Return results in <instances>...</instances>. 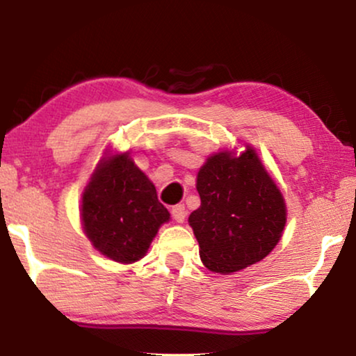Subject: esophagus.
<instances>
[{
	"label": "esophagus",
	"instance_id": "34e87169",
	"mask_svg": "<svg viewBox=\"0 0 356 356\" xmlns=\"http://www.w3.org/2000/svg\"><path fill=\"white\" fill-rule=\"evenodd\" d=\"M172 217L175 218V222L183 223L184 218H186V207L183 204H178V206L172 207Z\"/></svg>",
	"mask_w": 356,
	"mask_h": 356
}]
</instances>
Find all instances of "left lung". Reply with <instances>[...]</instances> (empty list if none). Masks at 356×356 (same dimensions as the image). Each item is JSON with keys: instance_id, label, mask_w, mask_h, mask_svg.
I'll return each instance as SVG.
<instances>
[{"instance_id": "8db88e82", "label": "left lung", "mask_w": 356, "mask_h": 356, "mask_svg": "<svg viewBox=\"0 0 356 356\" xmlns=\"http://www.w3.org/2000/svg\"><path fill=\"white\" fill-rule=\"evenodd\" d=\"M201 206L189 216L209 270L230 274L264 259L286 222L284 197L251 147L220 152L197 173Z\"/></svg>"}]
</instances>
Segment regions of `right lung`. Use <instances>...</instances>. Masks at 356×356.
<instances>
[{
  "label": "right lung",
  "instance_id": "1",
  "mask_svg": "<svg viewBox=\"0 0 356 356\" xmlns=\"http://www.w3.org/2000/svg\"><path fill=\"white\" fill-rule=\"evenodd\" d=\"M81 216L92 245L123 264L140 259L170 218L155 186L128 154L99 165L82 196Z\"/></svg>",
  "mask_w": 356,
  "mask_h": 356
}]
</instances>
